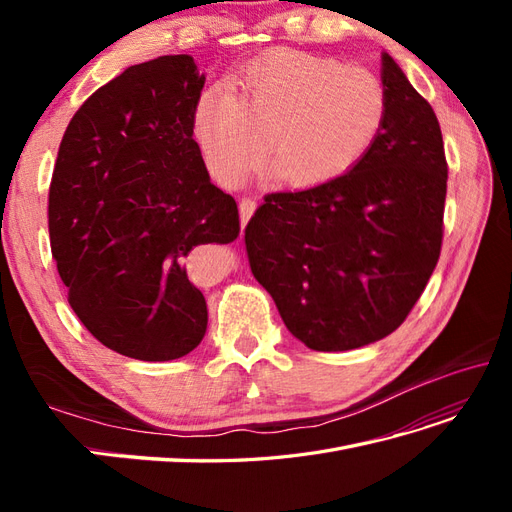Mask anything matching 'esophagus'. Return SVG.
<instances>
[{"instance_id": "obj_1", "label": "esophagus", "mask_w": 512, "mask_h": 512, "mask_svg": "<svg viewBox=\"0 0 512 512\" xmlns=\"http://www.w3.org/2000/svg\"><path fill=\"white\" fill-rule=\"evenodd\" d=\"M256 207H258V203H256V198H254V196H245V198H241V203H239V211H241V228H245L247 220L252 218L254 211H256Z\"/></svg>"}]
</instances>
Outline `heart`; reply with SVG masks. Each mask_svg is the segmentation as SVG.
<instances>
[{
  "instance_id": "1",
  "label": "heart",
  "mask_w": 512,
  "mask_h": 512,
  "mask_svg": "<svg viewBox=\"0 0 512 512\" xmlns=\"http://www.w3.org/2000/svg\"><path fill=\"white\" fill-rule=\"evenodd\" d=\"M389 115L378 76L333 57L282 49L245 64L232 91L198 98L194 134L215 175L237 181L262 156L294 185L342 177L374 147Z\"/></svg>"
}]
</instances>
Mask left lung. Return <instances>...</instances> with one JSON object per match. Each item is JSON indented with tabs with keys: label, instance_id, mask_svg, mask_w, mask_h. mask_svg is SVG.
<instances>
[{
	"label": "left lung",
	"instance_id": "left-lung-1",
	"mask_svg": "<svg viewBox=\"0 0 512 512\" xmlns=\"http://www.w3.org/2000/svg\"><path fill=\"white\" fill-rule=\"evenodd\" d=\"M389 115L342 177L265 196L245 226L250 269L288 331L318 352L361 348L408 318L438 265L448 164L431 104L382 55Z\"/></svg>",
	"mask_w": 512,
	"mask_h": 512
}]
</instances>
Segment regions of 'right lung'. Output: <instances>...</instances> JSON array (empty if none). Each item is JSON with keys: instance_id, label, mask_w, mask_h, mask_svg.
I'll list each match as a JSON object with an SVG mask.
<instances>
[{"instance_id": "right-lung-1", "label": "right lung", "mask_w": 512, "mask_h": 512, "mask_svg": "<svg viewBox=\"0 0 512 512\" xmlns=\"http://www.w3.org/2000/svg\"><path fill=\"white\" fill-rule=\"evenodd\" d=\"M203 87L190 55L130 66L83 102L59 145L53 260L85 329L130 359L173 361L203 342L207 301L185 262L239 237L235 198L194 141Z\"/></svg>"}]
</instances>
